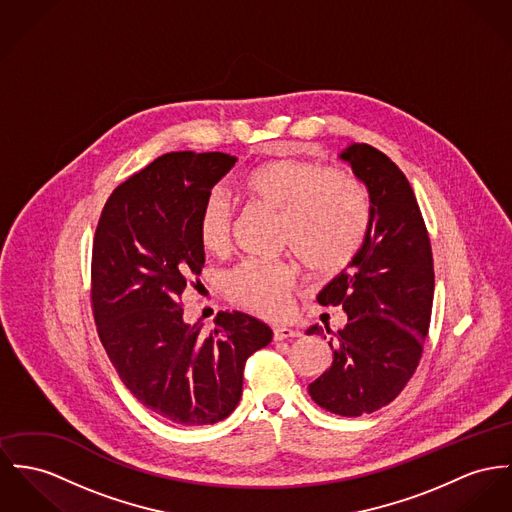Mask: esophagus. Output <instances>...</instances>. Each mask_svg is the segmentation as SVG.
I'll return each mask as SVG.
<instances>
[{
  "instance_id": "esophagus-1",
  "label": "esophagus",
  "mask_w": 512,
  "mask_h": 512,
  "mask_svg": "<svg viewBox=\"0 0 512 512\" xmlns=\"http://www.w3.org/2000/svg\"><path fill=\"white\" fill-rule=\"evenodd\" d=\"M273 333H275V341L294 339V337H300V335H302L296 327H290V325H276Z\"/></svg>"
}]
</instances>
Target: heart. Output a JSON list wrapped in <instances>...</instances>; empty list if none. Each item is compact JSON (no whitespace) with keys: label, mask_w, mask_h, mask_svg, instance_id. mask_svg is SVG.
<instances>
[{"label":"heart","mask_w":512,"mask_h":512,"mask_svg":"<svg viewBox=\"0 0 512 512\" xmlns=\"http://www.w3.org/2000/svg\"><path fill=\"white\" fill-rule=\"evenodd\" d=\"M241 193L280 212L282 243L292 247L308 269L321 275L343 271L360 251L368 224L370 198L362 183L335 169L296 159L265 163L241 179ZM234 210L222 191H212L198 210L200 245L226 253L232 241ZM296 267L290 261L249 259L226 278L228 296L261 315L290 310Z\"/></svg>","instance_id":"obj_1"}]
</instances>
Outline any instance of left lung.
I'll use <instances>...</instances> for the list:
<instances>
[{
	"instance_id": "1",
	"label": "left lung",
	"mask_w": 512,
	"mask_h": 512,
	"mask_svg": "<svg viewBox=\"0 0 512 512\" xmlns=\"http://www.w3.org/2000/svg\"><path fill=\"white\" fill-rule=\"evenodd\" d=\"M339 158L368 191L370 224L353 261L317 294L321 306H343L347 325L329 339L333 362L308 392L335 415L360 417L394 401L421 360L433 251L413 189L392 159L368 144H351ZM306 333L323 329L315 323Z\"/></svg>"
}]
</instances>
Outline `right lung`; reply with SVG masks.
Segmentation results:
<instances>
[{
    "label": "right lung",
    "instance_id": "obj_1",
    "mask_svg": "<svg viewBox=\"0 0 512 512\" xmlns=\"http://www.w3.org/2000/svg\"><path fill=\"white\" fill-rule=\"evenodd\" d=\"M236 161L222 152L152 161L113 191L93 241V315L118 378L152 413L185 427L226 419L245 360L273 341L267 323L241 312H220L202 337L179 304L204 267L198 210Z\"/></svg>",
    "mask_w": 512,
    "mask_h": 512
}]
</instances>
